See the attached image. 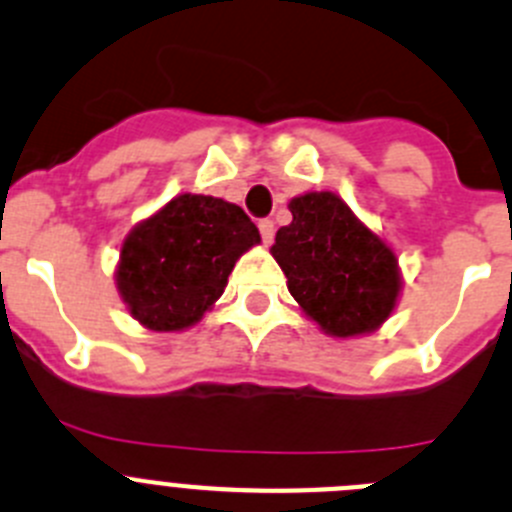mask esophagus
Wrapping results in <instances>:
<instances>
[{
    "label": "esophagus",
    "instance_id": "34e87169",
    "mask_svg": "<svg viewBox=\"0 0 512 512\" xmlns=\"http://www.w3.org/2000/svg\"><path fill=\"white\" fill-rule=\"evenodd\" d=\"M257 227H260L262 242H265V245H272V237H275V224H272V219H260Z\"/></svg>",
    "mask_w": 512,
    "mask_h": 512
}]
</instances>
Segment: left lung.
Wrapping results in <instances>:
<instances>
[{
    "label": "left lung",
    "mask_w": 512,
    "mask_h": 512,
    "mask_svg": "<svg viewBox=\"0 0 512 512\" xmlns=\"http://www.w3.org/2000/svg\"><path fill=\"white\" fill-rule=\"evenodd\" d=\"M290 212L293 222L278 229L272 245L290 295L331 336L379 328L401 288L394 252L331 191L295 197Z\"/></svg>",
    "instance_id": "left-lung-1"
}]
</instances>
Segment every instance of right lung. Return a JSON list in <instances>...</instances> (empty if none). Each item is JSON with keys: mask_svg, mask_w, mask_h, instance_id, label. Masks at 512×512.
I'll use <instances>...</instances> for the list:
<instances>
[{"mask_svg": "<svg viewBox=\"0 0 512 512\" xmlns=\"http://www.w3.org/2000/svg\"><path fill=\"white\" fill-rule=\"evenodd\" d=\"M257 242L255 222L237 204L181 194L123 242L116 272L123 303L151 331L194 326Z\"/></svg>", "mask_w": 512, "mask_h": 512, "instance_id": "add662e5", "label": "right lung"}]
</instances>
